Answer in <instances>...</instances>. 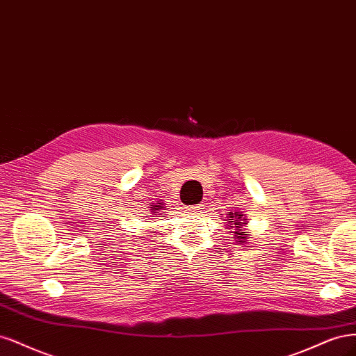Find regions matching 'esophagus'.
I'll return each mask as SVG.
<instances>
[{"label": "esophagus", "instance_id": "34e87169", "mask_svg": "<svg viewBox=\"0 0 356 356\" xmlns=\"http://www.w3.org/2000/svg\"><path fill=\"white\" fill-rule=\"evenodd\" d=\"M186 209H188V211L192 213V214H200V213L202 211V207H201L200 204H198V205H192V207H186Z\"/></svg>", "mask_w": 356, "mask_h": 356}]
</instances>
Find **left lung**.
Returning a JSON list of instances; mask_svg holds the SVG:
<instances>
[{
	"instance_id": "left-lung-1",
	"label": "left lung",
	"mask_w": 356,
	"mask_h": 356,
	"mask_svg": "<svg viewBox=\"0 0 356 356\" xmlns=\"http://www.w3.org/2000/svg\"><path fill=\"white\" fill-rule=\"evenodd\" d=\"M226 219L229 220V222H226L227 223V232L234 234L236 243L245 244L247 239H248V234L244 231L245 223L243 222V220H247L245 217L243 219V214L236 216V213H235V216H234V213H229V216L226 217Z\"/></svg>"
}]
</instances>
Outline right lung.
Listing matches in <instances>:
<instances>
[{
  "mask_svg": "<svg viewBox=\"0 0 356 356\" xmlns=\"http://www.w3.org/2000/svg\"><path fill=\"white\" fill-rule=\"evenodd\" d=\"M156 204H159V205H152V207H151L152 213H156L159 210H164V204H161V202H156Z\"/></svg>",
  "mask_w": 356,
  "mask_h": 356,
  "instance_id": "add662e5",
  "label": "right lung"
}]
</instances>
